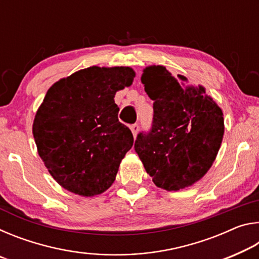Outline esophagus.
<instances>
[{"label": "esophagus", "mask_w": 259, "mask_h": 259, "mask_svg": "<svg viewBox=\"0 0 259 259\" xmlns=\"http://www.w3.org/2000/svg\"><path fill=\"white\" fill-rule=\"evenodd\" d=\"M130 129H131V133H133V135H134V137H136V136H137V134H138L139 125H138L137 123L131 124V125H130Z\"/></svg>", "instance_id": "esophagus-1"}]
</instances>
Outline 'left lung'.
I'll return each instance as SVG.
<instances>
[{"mask_svg":"<svg viewBox=\"0 0 259 259\" xmlns=\"http://www.w3.org/2000/svg\"><path fill=\"white\" fill-rule=\"evenodd\" d=\"M142 82L154 102L153 121L150 130L137 135L135 151L157 187L190 186L216 159L224 135L222 109L204 88H183L163 66L147 67Z\"/></svg>","mask_w":259,"mask_h":259,"instance_id":"8db88e82","label":"left lung"}]
</instances>
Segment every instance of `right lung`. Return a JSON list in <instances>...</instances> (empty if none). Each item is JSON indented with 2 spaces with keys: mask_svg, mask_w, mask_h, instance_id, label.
I'll return each instance as SVG.
<instances>
[{
  "mask_svg": "<svg viewBox=\"0 0 259 259\" xmlns=\"http://www.w3.org/2000/svg\"><path fill=\"white\" fill-rule=\"evenodd\" d=\"M134 77L130 67L93 66L48 90L35 115L33 135L50 175L69 192L94 196L115 181L134 136L119 121L114 96Z\"/></svg>",
  "mask_w": 259,
  "mask_h": 259,
  "instance_id": "1",
  "label": "right lung"
}]
</instances>
